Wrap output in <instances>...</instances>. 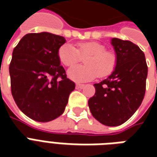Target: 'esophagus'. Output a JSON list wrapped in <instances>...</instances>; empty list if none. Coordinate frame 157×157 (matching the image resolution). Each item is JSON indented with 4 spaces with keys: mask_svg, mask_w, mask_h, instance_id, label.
<instances>
[{
    "mask_svg": "<svg viewBox=\"0 0 157 157\" xmlns=\"http://www.w3.org/2000/svg\"><path fill=\"white\" fill-rule=\"evenodd\" d=\"M83 86H84V84H81V83H76V85H75V87L77 89L82 88Z\"/></svg>",
    "mask_w": 157,
    "mask_h": 157,
    "instance_id": "esophagus-1",
    "label": "esophagus"
}]
</instances>
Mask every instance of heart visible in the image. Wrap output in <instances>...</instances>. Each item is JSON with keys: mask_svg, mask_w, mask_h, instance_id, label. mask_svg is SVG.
Masks as SVG:
<instances>
[{"mask_svg": "<svg viewBox=\"0 0 157 157\" xmlns=\"http://www.w3.org/2000/svg\"><path fill=\"white\" fill-rule=\"evenodd\" d=\"M84 58L86 65H75L68 71V76L75 82H86L110 75L115 68L117 56L114 52L108 50L103 44L98 42H82L75 44V48L71 44L59 47L58 57L65 66H71Z\"/></svg>", "mask_w": 157, "mask_h": 157, "instance_id": "1", "label": "heart"}]
</instances>
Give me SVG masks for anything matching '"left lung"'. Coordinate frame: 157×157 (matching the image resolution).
<instances>
[{
    "mask_svg": "<svg viewBox=\"0 0 157 157\" xmlns=\"http://www.w3.org/2000/svg\"><path fill=\"white\" fill-rule=\"evenodd\" d=\"M117 63L105 80L94 84L96 92L88 100L92 116L107 126H118L128 120L141 104L148 67L145 54L128 40L112 39Z\"/></svg>",
    "mask_w": 157,
    "mask_h": 157,
    "instance_id": "left-lung-1",
    "label": "left lung"
}]
</instances>
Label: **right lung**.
I'll use <instances>...</instances> for the list:
<instances>
[{
	"label": "right lung",
	"instance_id": "right-lung-1",
	"mask_svg": "<svg viewBox=\"0 0 157 157\" xmlns=\"http://www.w3.org/2000/svg\"><path fill=\"white\" fill-rule=\"evenodd\" d=\"M65 41L49 33H28L13 49L9 65L12 97L20 110L35 121L61 115L75 89L58 57Z\"/></svg>",
	"mask_w": 157,
	"mask_h": 157
}]
</instances>
